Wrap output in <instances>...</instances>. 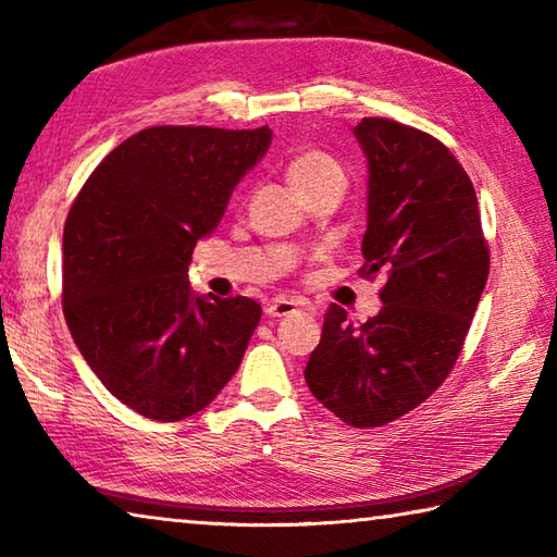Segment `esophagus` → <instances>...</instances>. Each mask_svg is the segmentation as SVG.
Listing matches in <instances>:
<instances>
[{
	"label": "esophagus",
	"mask_w": 557,
	"mask_h": 557,
	"mask_svg": "<svg viewBox=\"0 0 557 557\" xmlns=\"http://www.w3.org/2000/svg\"><path fill=\"white\" fill-rule=\"evenodd\" d=\"M299 309H309L307 301L280 297V299H272V301H270V305L265 307V314H268V317H289V314L299 312Z\"/></svg>",
	"instance_id": "34e87169"
}]
</instances>
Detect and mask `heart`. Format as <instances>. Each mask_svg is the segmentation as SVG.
<instances>
[{
    "label": "heart",
    "instance_id": "obj_1",
    "mask_svg": "<svg viewBox=\"0 0 557 557\" xmlns=\"http://www.w3.org/2000/svg\"><path fill=\"white\" fill-rule=\"evenodd\" d=\"M285 172L292 188L299 194V199H305V196L326 184L346 182L344 166L338 164V159L324 152V149H301V152L289 159Z\"/></svg>",
    "mask_w": 557,
    "mask_h": 557
}]
</instances>
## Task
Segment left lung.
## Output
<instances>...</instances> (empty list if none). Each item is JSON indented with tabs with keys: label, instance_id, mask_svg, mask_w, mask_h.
<instances>
[{
	"label": "left lung",
	"instance_id": "obj_1",
	"mask_svg": "<svg viewBox=\"0 0 557 557\" xmlns=\"http://www.w3.org/2000/svg\"><path fill=\"white\" fill-rule=\"evenodd\" d=\"M354 132L371 174L358 275L385 277L383 309L356 324L329 307L305 379L346 425L381 428L455 369L488 277V245L471 178L437 137L385 117H363Z\"/></svg>",
	"mask_w": 557,
	"mask_h": 557
}]
</instances>
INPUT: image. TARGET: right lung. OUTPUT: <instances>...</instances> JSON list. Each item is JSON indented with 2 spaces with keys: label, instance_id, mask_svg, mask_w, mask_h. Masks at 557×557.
I'll return each mask as SVG.
<instances>
[{
  "label": "right lung",
  "instance_id": "right-lung-1",
  "mask_svg": "<svg viewBox=\"0 0 557 557\" xmlns=\"http://www.w3.org/2000/svg\"><path fill=\"white\" fill-rule=\"evenodd\" d=\"M272 132L159 125L92 169L63 228V314L102 385L139 414L176 422L233 379L262 309L196 297L194 245L219 225Z\"/></svg>",
  "mask_w": 557,
  "mask_h": 557
}]
</instances>
